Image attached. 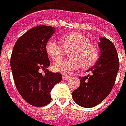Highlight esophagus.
Masks as SVG:
<instances>
[{"label": "esophagus", "instance_id": "obj_1", "mask_svg": "<svg viewBox=\"0 0 126 126\" xmlns=\"http://www.w3.org/2000/svg\"><path fill=\"white\" fill-rule=\"evenodd\" d=\"M69 79V76H66L63 75L62 76V80H66Z\"/></svg>", "mask_w": 126, "mask_h": 126}]
</instances>
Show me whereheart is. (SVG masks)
<instances>
[{"instance_id": "b5f03b06", "label": "heart", "mask_w": 126, "mask_h": 126, "mask_svg": "<svg viewBox=\"0 0 126 126\" xmlns=\"http://www.w3.org/2000/svg\"><path fill=\"white\" fill-rule=\"evenodd\" d=\"M65 49L71 48L70 58L56 62L54 66L56 72L63 74H70L82 66L88 68L92 66L98 60L99 52L97 47L90 43L85 35L79 32H70L60 38ZM45 49L48 55L54 60H59L62 56L63 49L54 38L47 41Z\"/></svg>"}]
</instances>
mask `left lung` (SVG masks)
<instances>
[{"label":"left lung","mask_w":126,"mask_h":126,"mask_svg":"<svg viewBox=\"0 0 126 126\" xmlns=\"http://www.w3.org/2000/svg\"><path fill=\"white\" fill-rule=\"evenodd\" d=\"M98 45L100 58L95 65L86 71L91 72V75L80 77V86L72 92L74 102L84 108L95 106L109 95L119 70L118 53L113 43L101 37Z\"/></svg>","instance_id":"1"}]
</instances>
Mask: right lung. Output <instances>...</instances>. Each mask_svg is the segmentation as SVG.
<instances>
[{"label": "right lung", "mask_w": 126, "mask_h": 126, "mask_svg": "<svg viewBox=\"0 0 126 126\" xmlns=\"http://www.w3.org/2000/svg\"><path fill=\"white\" fill-rule=\"evenodd\" d=\"M52 26L40 25L31 28L17 40L10 58L15 85L22 97L33 106L42 107L50 102V92L61 82L62 75L53 73L45 46L55 32ZM40 69H46L44 75Z\"/></svg>", "instance_id": "add662e5"}]
</instances>
